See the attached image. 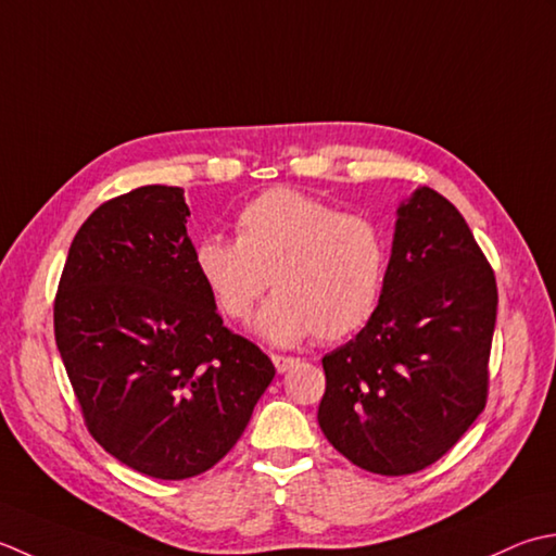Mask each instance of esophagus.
Masks as SVG:
<instances>
[{
  "mask_svg": "<svg viewBox=\"0 0 556 556\" xmlns=\"http://www.w3.org/2000/svg\"><path fill=\"white\" fill-rule=\"evenodd\" d=\"M274 359V365H276V369L282 374V371H288V369H292L294 365H298V357H290V355H274L270 357Z\"/></svg>",
  "mask_w": 556,
  "mask_h": 556,
  "instance_id": "34e87169",
  "label": "esophagus"
}]
</instances>
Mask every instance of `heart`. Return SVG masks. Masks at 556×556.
Segmentation results:
<instances>
[{
  "label": "heart",
  "instance_id": "obj_1",
  "mask_svg": "<svg viewBox=\"0 0 556 556\" xmlns=\"http://www.w3.org/2000/svg\"><path fill=\"white\" fill-rule=\"evenodd\" d=\"M194 266L228 319H247L270 282L276 294L254 321L268 341H338L377 309L387 244L365 215L276 187L240 208L235 240L203 237Z\"/></svg>",
  "mask_w": 556,
  "mask_h": 556
}]
</instances>
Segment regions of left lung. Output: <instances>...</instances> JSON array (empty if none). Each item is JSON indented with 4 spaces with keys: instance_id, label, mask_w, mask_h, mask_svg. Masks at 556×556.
<instances>
[{
    "instance_id": "obj_1",
    "label": "left lung",
    "mask_w": 556,
    "mask_h": 556,
    "mask_svg": "<svg viewBox=\"0 0 556 556\" xmlns=\"http://www.w3.org/2000/svg\"><path fill=\"white\" fill-rule=\"evenodd\" d=\"M496 278L458 208L422 187L401 203L377 309L328 353L319 427L377 475L432 466L486 405Z\"/></svg>"
}]
</instances>
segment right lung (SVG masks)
Returning a JSON list of instances; mask_svg holds the SVG:
<instances>
[{"instance_id":"add662e5","label":"right lung","mask_w":556,"mask_h":556,"mask_svg":"<svg viewBox=\"0 0 556 556\" xmlns=\"http://www.w3.org/2000/svg\"><path fill=\"white\" fill-rule=\"evenodd\" d=\"M187 215L179 187L105 201L78 228L54 294V341L90 437L157 480L213 468L276 377L262 348L223 326Z\"/></svg>"}]
</instances>
